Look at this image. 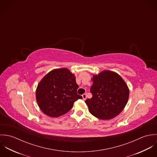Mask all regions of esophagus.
Wrapping results in <instances>:
<instances>
[{
	"mask_svg": "<svg viewBox=\"0 0 157 157\" xmlns=\"http://www.w3.org/2000/svg\"><path fill=\"white\" fill-rule=\"evenodd\" d=\"M82 97H83V100H85L86 99V94H83L82 95Z\"/></svg>",
	"mask_w": 157,
	"mask_h": 157,
	"instance_id": "1",
	"label": "esophagus"
}]
</instances>
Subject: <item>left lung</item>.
Returning a JSON list of instances; mask_svg holds the SVG:
<instances>
[{
	"instance_id": "left-lung-1",
	"label": "left lung",
	"mask_w": 157,
	"mask_h": 157,
	"mask_svg": "<svg viewBox=\"0 0 157 157\" xmlns=\"http://www.w3.org/2000/svg\"><path fill=\"white\" fill-rule=\"evenodd\" d=\"M91 80L92 97L85 101L90 113L101 120L117 117L124 109L129 98V90L124 80L109 70L93 75Z\"/></svg>"
}]
</instances>
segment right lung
Wrapping results in <instances>:
<instances>
[{
	"mask_svg": "<svg viewBox=\"0 0 157 157\" xmlns=\"http://www.w3.org/2000/svg\"><path fill=\"white\" fill-rule=\"evenodd\" d=\"M75 77L67 68L55 69L40 80L36 91L39 107L46 115L58 117L67 113L82 97L77 93Z\"/></svg>",
	"mask_w": 157,
	"mask_h": 157,
	"instance_id": "1",
	"label": "right lung"
}]
</instances>
